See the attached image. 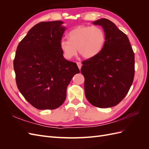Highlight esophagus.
<instances>
[{
    "label": "esophagus",
    "mask_w": 149,
    "mask_h": 149,
    "mask_svg": "<svg viewBox=\"0 0 149 149\" xmlns=\"http://www.w3.org/2000/svg\"><path fill=\"white\" fill-rule=\"evenodd\" d=\"M76 64H77V65H78V68H79V69L80 70V69H81V66H82L81 63L78 61V62L76 63Z\"/></svg>",
    "instance_id": "esophagus-1"
}]
</instances>
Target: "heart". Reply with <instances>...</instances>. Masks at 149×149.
<instances>
[{
	"instance_id": "heart-1",
	"label": "heart",
	"mask_w": 149,
	"mask_h": 149,
	"mask_svg": "<svg viewBox=\"0 0 149 149\" xmlns=\"http://www.w3.org/2000/svg\"><path fill=\"white\" fill-rule=\"evenodd\" d=\"M68 38L61 40L60 43L65 58H73L77 53L78 49L80 55L89 59L102 51L106 42V34L100 26L80 25L70 31Z\"/></svg>"
}]
</instances>
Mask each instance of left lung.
Here are the masks:
<instances>
[{
    "label": "left lung",
    "mask_w": 149,
    "mask_h": 149,
    "mask_svg": "<svg viewBox=\"0 0 149 149\" xmlns=\"http://www.w3.org/2000/svg\"><path fill=\"white\" fill-rule=\"evenodd\" d=\"M102 26L106 42L97 55L82 62L84 93L92 105L113 107L127 95L135 73L134 53L128 37L106 19L93 22Z\"/></svg>",
    "instance_id": "left-lung-1"
}]
</instances>
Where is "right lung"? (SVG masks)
I'll use <instances>...</instances> for the list:
<instances>
[{"label":"right lung","instance_id":"1","mask_svg":"<svg viewBox=\"0 0 149 149\" xmlns=\"http://www.w3.org/2000/svg\"><path fill=\"white\" fill-rule=\"evenodd\" d=\"M61 21L42 22L31 28L17 47L13 68L17 88L38 109H55L64 102L66 88L79 73L66 60L60 43L65 28Z\"/></svg>","mask_w":149,"mask_h":149}]
</instances>
